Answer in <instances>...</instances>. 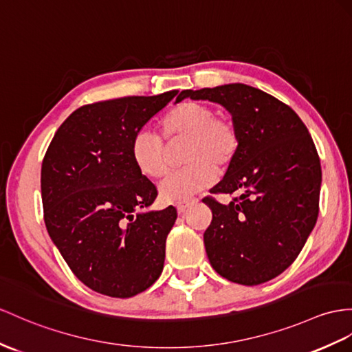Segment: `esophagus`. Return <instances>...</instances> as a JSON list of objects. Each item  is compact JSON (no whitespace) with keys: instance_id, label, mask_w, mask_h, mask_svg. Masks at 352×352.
<instances>
[{"instance_id":"obj_1","label":"esophagus","mask_w":352,"mask_h":352,"mask_svg":"<svg viewBox=\"0 0 352 352\" xmlns=\"http://www.w3.org/2000/svg\"><path fill=\"white\" fill-rule=\"evenodd\" d=\"M195 200L192 199V200H184V201H177L176 203V208H177V212L179 213H184L188 208H190V206L194 203Z\"/></svg>"}]
</instances>
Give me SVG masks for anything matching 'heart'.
<instances>
[{"instance_id":"1","label":"heart","mask_w":352,"mask_h":352,"mask_svg":"<svg viewBox=\"0 0 352 352\" xmlns=\"http://www.w3.org/2000/svg\"><path fill=\"white\" fill-rule=\"evenodd\" d=\"M161 135L175 146L185 143L186 166L167 176L160 192L167 201H181L200 192L215 181L217 171L231 168L242 148L241 128L228 116L197 101L179 102L160 121ZM131 157L140 173L161 177L170 170V151L161 137L139 131L131 142Z\"/></svg>"}]
</instances>
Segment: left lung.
Masks as SVG:
<instances>
[{"instance_id": "1", "label": "left lung", "mask_w": 352, "mask_h": 352, "mask_svg": "<svg viewBox=\"0 0 352 352\" xmlns=\"http://www.w3.org/2000/svg\"><path fill=\"white\" fill-rule=\"evenodd\" d=\"M182 96L224 106L241 128L239 157L212 194L239 197L221 204L204 197L212 222L206 254L222 278L258 285L280 275L302 251L320 210V157L296 111L243 83Z\"/></svg>"}]
</instances>
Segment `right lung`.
Returning <instances> with one entry per match:
<instances>
[{
  "mask_svg": "<svg viewBox=\"0 0 352 352\" xmlns=\"http://www.w3.org/2000/svg\"><path fill=\"white\" fill-rule=\"evenodd\" d=\"M124 97L82 106L58 128L41 164L45 224L68 267L100 294L126 298L155 282L176 208L149 210L158 191L135 167L133 137L176 98Z\"/></svg>",
  "mask_w": 352,
  "mask_h": 352,
  "instance_id": "1",
  "label": "right lung"
}]
</instances>
